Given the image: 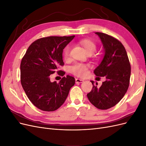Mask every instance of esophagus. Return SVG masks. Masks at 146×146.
Here are the masks:
<instances>
[{
  "label": "esophagus",
  "instance_id": "obj_1",
  "mask_svg": "<svg viewBox=\"0 0 146 146\" xmlns=\"http://www.w3.org/2000/svg\"><path fill=\"white\" fill-rule=\"evenodd\" d=\"M83 82H84V80H82V79H79V78H76V83H82Z\"/></svg>",
  "mask_w": 146,
  "mask_h": 146
}]
</instances>
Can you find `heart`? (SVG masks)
I'll list each match as a JSON object with an SVG mask.
<instances>
[{
  "instance_id": "1",
  "label": "heart",
  "mask_w": 146,
  "mask_h": 146,
  "mask_svg": "<svg viewBox=\"0 0 146 146\" xmlns=\"http://www.w3.org/2000/svg\"><path fill=\"white\" fill-rule=\"evenodd\" d=\"M80 44L83 47L85 50L88 53H93L96 50L97 46L94 42L89 39H83L79 41ZM70 47L69 46H66L63 52V55L65 60H68L70 56ZM89 66L84 64H77L71 68L72 72L77 77H85L88 74Z\"/></svg>"
}]
</instances>
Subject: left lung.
<instances>
[{
	"mask_svg": "<svg viewBox=\"0 0 146 146\" xmlns=\"http://www.w3.org/2000/svg\"><path fill=\"white\" fill-rule=\"evenodd\" d=\"M95 33L103 44L104 56L94 73L98 77H105L106 80L99 88L91 81L93 86L87 97L96 108L107 110L115 106L126 93L130 83L131 66L125 48L120 41L107 34Z\"/></svg>",
	"mask_w": 146,
	"mask_h": 146,
	"instance_id": "obj_1",
	"label": "left lung"
}]
</instances>
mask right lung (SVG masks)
<instances>
[{"label":"right lung","instance_id":"obj_1","mask_svg":"<svg viewBox=\"0 0 146 146\" xmlns=\"http://www.w3.org/2000/svg\"><path fill=\"white\" fill-rule=\"evenodd\" d=\"M75 36H48L32 43L21 63V82L28 98L35 107L45 111H54L65 102L75 78L63 77L58 83L51 82L50 76L63 66V51Z\"/></svg>","mask_w":146,"mask_h":146}]
</instances>
